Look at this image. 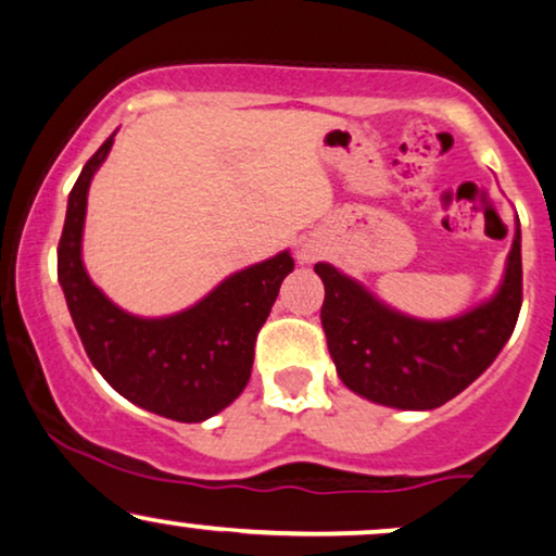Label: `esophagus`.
<instances>
[{"instance_id": "1", "label": "esophagus", "mask_w": 556, "mask_h": 556, "mask_svg": "<svg viewBox=\"0 0 556 556\" xmlns=\"http://www.w3.org/2000/svg\"><path fill=\"white\" fill-rule=\"evenodd\" d=\"M301 260H304V263H309L312 255H309V252H301Z\"/></svg>"}]
</instances>
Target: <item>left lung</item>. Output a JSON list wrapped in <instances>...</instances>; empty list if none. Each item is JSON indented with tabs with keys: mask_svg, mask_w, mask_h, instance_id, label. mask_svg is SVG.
Returning a JSON list of instances; mask_svg holds the SVG:
<instances>
[{
	"mask_svg": "<svg viewBox=\"0 0 556 556\" xmlns=\"http://www.w3.org/2000/svg\"><path fill=\"white\" fill-rule=\"evenodd\" d=\"M321 327L340 381L363 400L396 409H435L462 394L497 358L520 312V222L490 299L448 319L404 314L330 263Z\"/></svg>",
	"mask_w": 556,
	"mask_h": 556,
	"instance_id": "1",
	"label": "left lung"
}]
</instances>
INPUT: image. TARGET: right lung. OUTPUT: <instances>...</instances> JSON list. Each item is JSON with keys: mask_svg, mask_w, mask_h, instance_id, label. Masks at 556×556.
Wrapping results in <instances>:
<instances>
[{"mask_svg": "<svg viewBox=\"0 0 556 556\" xmlns=\"http://www.w3.org/2000/svg\"><path fill=\"white\" fill-rule=\"evenodd\" d=\"M115 134L89 156L66 203L59 242V283L81 345L111 387L136 407L177 422H203L242 394L255 338L283 278L289 250L226 276L188 309L139 317L102 293L81 260L89 182L113 149Z\"/></svg>", "mask_w": 556, "mask_h": 556, "instance_id": "obj_1", "label": "right lung"}]
</instances>
